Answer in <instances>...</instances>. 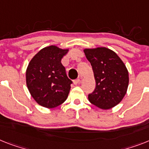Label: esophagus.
I'll return each instance as SVG.
<instances>
[{"instance_id": "1", "label": "esophagus", "mask_w": 149, "mask_h": 149, "mask_svg": "<svg viewBox=\"0 0 149 149\" xmlns=\"http://www.w3.org/2000/svg\"><path fill=\"white\" fill-rule=\"evenodd\" d=\"M80 82V79H75L74 81H73V83H74V85H77L79 84Z\"/></svg>"}]
</instances>
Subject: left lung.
Listing matches in <instances>:
<instances>
[{
	"instance_id": "8db88e82",
	"label": "left lung",
	"mask_w": 149,
	"mask_h": 149,
	"mask_svg": "<svg viewBox=\"0 0 149 149\" xmlns=\"http://www.w3.org/2000/svg\"><path fill=\"white\" fill-rule=\"evenodd\" d=\"M92 65L95 88L88 101L101 109H110L120 103L127 93L129 73L127 67L113 51L106 47L85 49Z\"/></svg>"
}]
</instances>
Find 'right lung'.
Segmentation results:
<instances>
[{"mask_svg": "<svg viewBox=\"0 0 149 149\" xmlns=\"http://www.w3.org/2000/svg\"><path fill=\"white\" fill-rule=\"evenodd\" d=\"M68 52L51 45L42 49L31 60L26 70V85L36 102L54 108L68 97L72 82L67 77L61 59Z\"/></svg>", "mask_w": 149, "mask_h": 149, "instance_id": "1", "label": "right lung"}]
</instances>
